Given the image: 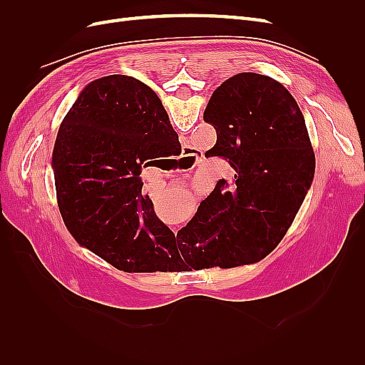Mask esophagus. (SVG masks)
Segmentation results:
<instances>
[{"label":"esophagus","instance_id":"esophagus-1","mask_svg":"<svg viewBox=\"0 0 365 365\" xmlns=\"http://www.w3.org/2000/svg\"><path fill=\"white\" fill-rule=\"evenodd\" d=\"M185 152H189V153H185V155H184V158H187V160H193V161H196V160H197V155H196V153H195L193 150H190V149H187Z\"/></svg>","mask_w":365,"mask_h":365}]
</instances>
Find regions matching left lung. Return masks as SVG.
<instances>
[{"label": "left lung", "mask_w": 365, "mask_h": 365, "mask_svg": "<svg viewBox=\"0 0 365 365\" xmlns=\"http://www.w3.org/2000/svg\"><path fill=\"white\" fill-rule=\"evenodd\" d=\"M204 121L217 137L210 155L236 173L233 182L219 180L178 231V250L197 269L254 263L280 244L314 180L304 117L272 77L240 73L216 88Z\"/></svg>", "instance_id": "8db88e82"}]
</instances>
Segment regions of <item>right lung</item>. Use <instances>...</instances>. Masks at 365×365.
<instances>
[{
  "label": "right lung",
  "mask_w": 365,
  "mask_h": 365,
  "mask_svg": "<svg viewBox=\"0 0 365 365\" xmlns=\"http://www.w3.org/2000/svg\"><path fill=\"white\" fill-rule=\"evenodd\" d=\"M178 134L150 88L130 76L88 85L53 149L58 205L81 245L126 272L157 271L175 235L141 193V169L178 150Z\"/></svg>",
  "instance_id": "right-lung-1"
}]
</instances>
